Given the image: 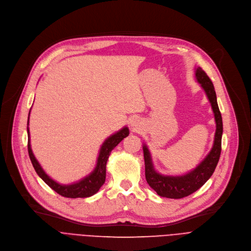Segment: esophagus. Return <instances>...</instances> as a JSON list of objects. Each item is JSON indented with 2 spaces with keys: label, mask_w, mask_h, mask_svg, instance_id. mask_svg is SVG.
<instances>
[{
  "label": "esophagus",
  "mask_w": 251,
  "mask_h": 251,
  "mask_svg": "<svg viewBox=\"0 0 251 251\" xmlns=\"http://www.w3.org/2000/svg\"><path fill=\"white\" fill-rule=\"evenodd\" d=\"M135 124H136V123H135V121H134V122H133V125H134V126H135Z\"/></svg>",
  "instance_id": "obj_1"
}]
</instances>
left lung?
Here are the masks:
<instances>
[{"label":"left lung","instance_id":"1","mask_svg":"<svg viewBox=\"0 0 251 251\" xmlns=\"http://www.w3.org/2000/svg\"><path fill=\"white\" fill-rule=\"evenodd\" d=\"M196 78L197 81L201 84L202 88L206 93L213 112L216 121V133L214 145L211 149L210 153L207 157L196 167L192 172L184 175V176H163L158 174L152 166L150 153L146 146H143L144 152V160H145V176L147 183L149 186L157 192L159 196L179 199L186 197L196 190H198L205 182H206L211 175L213 174L217 163L219 161V157L221 153V137H222V117L221 113L218 108L216 93L214 90V86L210 80V78L205 73L202 68L198 67L196 69Z\"/></svg>","mask_w":251,"mask_h":251}]
</instances>
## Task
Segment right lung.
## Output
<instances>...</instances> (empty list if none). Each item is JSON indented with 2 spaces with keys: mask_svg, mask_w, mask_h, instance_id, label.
Masks as SVG:
<instances>
[{
  "mask_svg": "<svg viewBox=\"0 0 251 251\" xmlns=\"http://www.w3.org/2000/svg\"><path fill=\"white\" fill-rule=\"evenodd\" d=\"M29 123V120H28ZM129 134L128 128H123L120 130L118 133L112 135L111 137H109L104 144L101 147L100 154L98 157V162L97 166L94 170V172L87 176L85 179L81 180L78 183L72 184V185H61L56 183L54 180H52L48 175H46L39 165L38 161L36 160V158L33 155V152L31 150V145H30V135H29V129H28V152H29V157L31 159V162L34 166V169L36 170L37 174L45 181V183L49 185L54 191H56L58 194L64 197L68 198H84V197H89L98 192L100 187L104 184L105 178H106V164L107 160L109 158V155L111 151L115 148L125 137H127Z\"/></svg>",
  "mask_w": 251,
  "mask_h": 251,
  "instance_id": "obj_1",
  "label": "right lung"
}]
</instances>
